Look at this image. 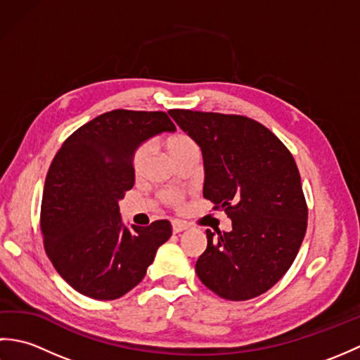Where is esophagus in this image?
Instances as JSON below:
<instances>
[{
  "label": "esophagus",
  "mask_w": 360,
  "mask_h": 360,
  "mask_svg": "<svg viewBox=\"0 0 360 360\" xmlns=\"http://www.w3.org/2000/svg\"><path fill=\"white\" fill-rule=\"evenodd\" d=\"M188 226L186 224V223H182V221H178V219H174V221H172V229H173V233H179V232H182V231H186Z\"/></svg>",
  "instance_id": "obj_1"
}]
</instances>
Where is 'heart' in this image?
Here are the masks:
<instances>
[{
    "label": "heart",
    "mask_w": 360,
    "mask_h": 360,
    "mask_svg": "<svg viewBox=\"0 0 360 360\" xmlns=\"http://www.w3.org/2000/svg\"><path fill=\"white\" fill-rule=\"evenodd\" d=\"M165 145L173 160L179 159L181 156L187 155L190 151L198 150L195 141L184 133H176L170 136L167 139ZM147 156H148V145H141L133 156V167L136 173H139L142 170L145 165V160H147ZM160 200H162L167 205H172V207H179V205L184 202V193L178 192V190H167V192L160 193Z\"/></svg>",
    "instance_id": "b5f03b06"
}]
</instances>
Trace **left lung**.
Listing matches in <instances>:
<instances>
[{
	"mask_svg": "<svg viewBox=\"0 0 360 360\" xmlns=\"http://www.w3.org/2000/svg\"><path fill=\"white\" fill-rule=\"evenodd\" d=\"M200 145L204 198L224 210L232 231H207L200 280L226 300L271 289L294 263L307 233L308 205L295 160L277 136L238 114L170 110Z\"/></svg>",
	"mask_w": 360,
	"mask_h": 360,
	"instance_id": "left-lung-1",
	"label": "left lung"
}]
</instances>
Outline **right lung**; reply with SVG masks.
<instances>
[{"label": "right lung", "mask_w": 360, "mask_h": 360, "mask_svg": "<svg viewBox=\"0 0 360 360\" xmlns=\"http://www.w3.org/2000/svg\"><path fill=\"white\" fill-rule=\"evenodd\" d=\"M176 127L164 111L112 110L68 137L48 170L40 227L56 271L77 292L114 300L139 285L172 224H122L119 200L134 186V151Z\"/></svg>", "instance_id": "obj_1"}]
</instances>
